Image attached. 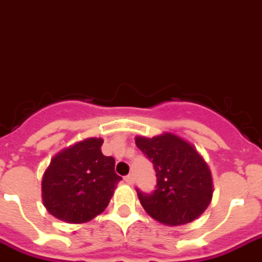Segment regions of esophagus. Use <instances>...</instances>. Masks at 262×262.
I'll list each match as a JSON object with an SVG mask.
<instances>
[{
    "mask_svg": "<svg viewBox=\"0 0 262 262\" xmlns=\"http://www.w3.org/2000/svg\"><path fill=\"white\" fill-rule=\"evenodd\" d=\"M125 182H126L129 186H133V184H135V178H133L132 175L125 176Z\"/></svg>",
    "mask_w": 262,
    "mask_h": 262,
    "instance_id": "1",
    "label": "esophagus"
}]
</instances>
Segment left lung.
<instances>
[{"label":"left lung","mask_w":262,"mask_h":262,"mask_svg":"<svg viewBox=\"0 0 262 262\" xmlns=\"http://www.w3.org/2000/svg\"><path fill=\"white\" fill-rule=\"evenodd\" d=\"M136 145L156 172V190L138 199L148 214L167 226H180L202 215L212 198V178L207 163L190 142L172 133L152 138L137 136Z\"/></svg>","instance_id":"1"}]
</instances>
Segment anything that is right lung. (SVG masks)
Wrapping results in <instances>:
<instances>
[{
  "instance_id": "obj_1",
  "label": "right lung",
  "mask_w": 262,
  "mask_h": 262,
  "mask_svg": "<svg viewBox=\"0 0 262 262\" xmlns=\"http://www.w3.org/2000/svg\"><path fill=\"white\" fill-rule=\"evenodd\" d=\"M102 138L91 137L59 152L42 175V203L51 215L69 223H84L101 214L121 176L116 160L101 150Z\"/></svg>"
}]
</instances>
